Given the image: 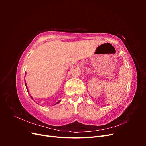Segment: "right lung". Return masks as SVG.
<instances>
[{"instance_id":"add662e5","label":"right lung","mask_w":146,"mask_h":146,"mask_svg":"<svg viewBox=\"0 0 146 146\" xmlns=\"http://www.w3.org/2000/svg\"><path fill=\"white\" fill-rule=\"evenodd\" d=\"M25 86H26V84H25ZM26 88H27V86H26ZM30 97H31V96H30ZM31 98H32V97H31ZM59 102H60V101L58 102H57V103H59Z\"/></svg>"}]
</instances>
